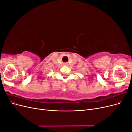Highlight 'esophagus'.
Wrapping results in <instances>:
<instances>
[{"label": "esophagus", "mask_w": 132, "mask_h": 132, "mask_svg": "<svg viewBox=\"0 0 132 132\" xmlns=\"http://www.w3.org/2000/svg\"><path fill=\"white\" fill-rule=\"evenodd\" d=\"M64 65H68V64H67V63H65V64H64Z\"/></svg>", "instance_id": "obj_1"}]
</instances>
